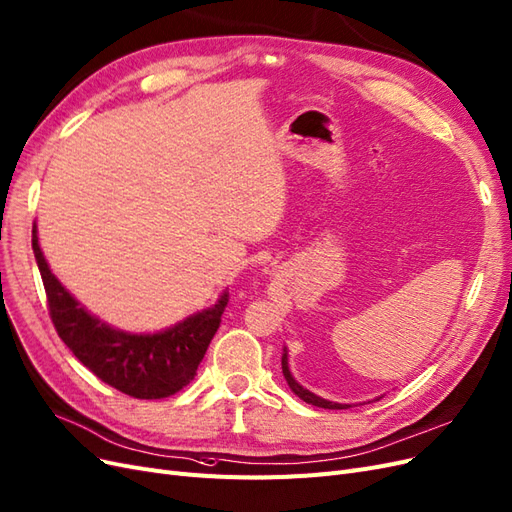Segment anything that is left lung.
Instances as JSON below:
<instances>
[{"mask_svg":"<svg viewBox=\"0 0 512 512\" xmlns=\"http://www.w3.org/2000/svg\"><path fill=\"white\" fill-rule=\"evenodd\" d=\"M283 374H285V378H287V385L291 387V391L298 395L300 400H304L306 404H312V406H319V408H332V410H340V408H349L346 404H336V402H327V400H323V398H319V395H315L312 391H308V389H304L298 381H295V378L291 376V372H289V364H287V353H283Z\"/></svg>","mask_w":512,"mask_h":512,"instance_id":"8db88e82","label":"left lung"}]
</instances>
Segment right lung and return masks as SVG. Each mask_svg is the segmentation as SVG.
Returning <instances> with one entry per match:
<instances>
[{"mask_svg": "<svg viewBox=\"0 0 512 512\" xmlns=\"http://www.w3.org/2000/svg\"><path fill=\"white\" fill-rule=\"evenodd\" d=\"M31 246L46 291L48 315L59 338L97 378L138 400L170 398L187 387L221 325L229 302L225 291L208 310L159 334H127L91 317L48 268L34 227Z\"/></svg>", "mask_w": 512, "mask_h": 512, "instance_id": "add662e5", "label": "right lung"}]
</instances>
